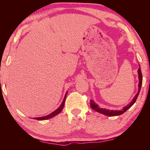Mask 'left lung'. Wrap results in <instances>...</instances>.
<instances>
[{"instance_id": "8db88e82", "label": "left lung", "mask_w": 150, "mask_h": 150, "mask_svg": "<svg viewBox=\"0 0 150 150\" xmlns=\"http://www.w3.org/2000/svg\"><path fill=\"white\" fill-rule=\"evenodd\" d=\"M138 74H139V90H138V93L136 94V96H134L133 100L131 101V102L128 105H127L126 106L123 108L122 110H108L106 109V108H100L97 104H96L95 102H94L93 100H90V105H91V107L93 110H96L100 113L104 114L106 116H109V117H112V116H117V115H120L126 111L129 108H130L133 104H134V102H136V100L138 98V96L139 94V92H140L141 88V85H142V82H143V77H142V74H141V67L139 66V68L138 69Z\"/></svg>"}]
</instances>
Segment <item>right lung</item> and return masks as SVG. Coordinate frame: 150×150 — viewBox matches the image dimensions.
Masks as SVG:
<instances>
[{"instance_id": "add662e5", "label": "right lung", "mask_w": 150, "mask_h": 150, "mask_svg": "<svg viewBox=\"0 0 150 150\" xmlns=\"http://www.w3.org/2000/svg\"><path fill=\"white\" fill-rule=\"evenodd\" d=\"M66 96H67V93H65V97H64V99L63 100V102L61 103V106H59V107L57 108V110H55L54 112H52V113H50V115H48L47 116H44V117H35L34 119L35 120H48V119H50L53 117H54L55 115H58L59 112H61V110H63V106H64V104H65V99H66Z\"/></svg>"}]
</instances>
